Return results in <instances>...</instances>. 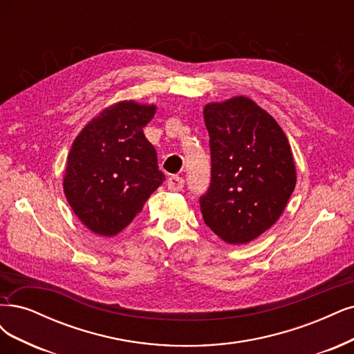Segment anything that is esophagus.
Here are the masks:
<instances>
[{"label":"esophagus","mask_w":354,"mask_h":354,"mask_svg":"<svg viewBox=\"0 0 354 354\" xmlns=\"http://www.w3.org/2000/svg\"><path fill=\"white\" fill-rule=\"evenodd\" d=\"M167 187L171 192H181L185 189V178L178 176H171L167 180Z\"/></svg>","instance_id":"1"}]
</instances>
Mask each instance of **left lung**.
Here are the masks:
<instances>
[{"instance_id":"1","label":"left lung","mask_w":354,"mask_h":354,"mask_svg":"<svg viewBox=\"0 0 354 354\" xmlns=\"http://www.w3.org/2000/svg\"><path fill=\"white\" fill-rule=\"evenodd\" d=\"M211 183L199 203L205 224L228 245H246L275 224L296 186L288 139L245 96L208 104Z\"/></svg>"}]
</instances>
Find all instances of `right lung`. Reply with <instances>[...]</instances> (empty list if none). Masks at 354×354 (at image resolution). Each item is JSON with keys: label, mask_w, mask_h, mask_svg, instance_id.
Segmentation results:
<instances>
[{"label": "right lung", "mask_w": 354, "mask_h": 354, "mask_svg": "<svg viewBox=\"0 0 354 354\" xmlns=\"http://www.w3.org/2000/svg\"><path fill=\"white\" fill-rule=\"evenodd\" d=\"M153 114V105L118 102L104 109L73 142L64 193L77 218L96 234H118L165 180L143 133Z\"/></svg>", "instance_id": "right-lung-1"}]
</instances>
